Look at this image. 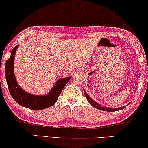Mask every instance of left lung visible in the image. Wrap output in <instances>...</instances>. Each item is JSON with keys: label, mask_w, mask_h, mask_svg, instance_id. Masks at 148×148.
Instances as JSON below:
<instances>
[{"label": "left lung", "mask_w": 148, "mask_h": 148, "mask_svg": "<svg viewBox=\"0 0 148 148\" xmlns=\"http://www.w3.org/2000/svg\"><path fill=\"white\" fill-rule=\"evenodd\" d=\"M84 94H85V95H86V99H87L88 101H89V102L90 103V104L92 105V106L95 107V108H98V109L101 110V111H108V112H110V111H119V110L123 109V108H125V106L120 107V108H106V107H103V106H100V105L98 104V103H97L95 101H93V100L88 95V94L85 91H84ZM129 104H130V103H129Z\"/></svg>", "instance_id": "8db88e82"}]
</instances>
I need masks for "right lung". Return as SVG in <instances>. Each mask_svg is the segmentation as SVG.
<instances>
[{
	"instance_id": "obj_1",
	"label": "right lung",
	"mask_w": 148,
	"mask_h": 148,
	"mask_svg": "<svg viewBox=\"0 0 148 148\" xmlns=\"http://www.w3.org/2000/svg\"><path fill=\"white\" fill-rule=\"evenodd\" d=\"M18 47L17 45L14 47L10 58L5 62V77L10 95L18 104L32 110H42L53 106L56 102L64 86L71 79V76L58 80L51 92L47 95L37 96L25 92L18 86L14 74V59Z\"/></svg>"
}]
</instances>
